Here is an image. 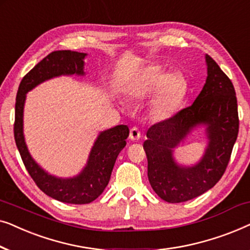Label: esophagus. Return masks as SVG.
Returning a JSON list of instances; mask_svg holds the SVG:
<instances>
[{
	"mask_svg": "<svg viewBox=\"0 0 250 250\" xmlns=\"http://www.w3.org/2000/svg\"><path fill=\"white\" fill-rule=\"evenodd\" d=\"M140 138H141V132H140V129L134 126V127L131 128V131H129V139L132 140V141H139Z\"/></svg>",
	"mask_w": 250,
	"mask_h": 250,
	"instance_id": "34e87169",
	"label": "esophagus"
}]
</instances>
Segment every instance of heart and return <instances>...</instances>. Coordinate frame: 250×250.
I'll use <instances>...</instances> for the list:
<instances>
[{
    "label": "heart",
    "mask_w": 250,
    "mask_h": 250,
    "mask_svg": "<svg viewBox=\"0 0 250 250\" xmlns=\"http://www.w3.org/2000/svg\"><path fill=\"white\" fill-rule=\"evenodd\" d=\"M157 88L153 107L157 114H169L183 93L184 84L176 74H164L158 66H150L129 85L128 93L134 99L148 97Z\"/></svg>",
    "instance_id": "b5f03b06"
}]
</instances>
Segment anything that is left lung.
<instances>
[{
	"mask_svg": "<svg viewBox=\"0 0 250 250\" xmlns=\"http://www.w3.org/2000/svg\"><path fill=\"white\" fill-rule=\"evenodd\" d=\"M206 61V83L193 104L150 126L148 140L143 143L149 182L167 203H183L211 189L223 176L238 138V104L233 84L208 54ZM199 124L208 125L210 142L207 153L196 167L176 166L172 149Z\"/></svg>",
	"mask_w": 250,
	"mask_h": 250,
	"instance_id": "1",
	"label": "left lung"
}]
</instances>
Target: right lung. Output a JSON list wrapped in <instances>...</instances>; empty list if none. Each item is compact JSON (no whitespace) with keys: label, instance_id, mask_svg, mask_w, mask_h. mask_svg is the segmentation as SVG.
<instances>
[{"label":"right lung","instance_id":"right-lung-1","mask_svg":"<svg viewBox=\"0 0 250 250\" xmlns=\"http://www.w3.org/2000/svg\"><path fill=\"white\" fill-rule=\"evenodd\" d=\"M86 53L70 50L54 51L41 60L20 82L16 98V115L13 133L17 148L21 156L27 172L36 186L47 196L66 204H90L104 192L108 186L115 162L126 146L129 129L126 125H118L102 132L95 141L87 165L74 179H57L44 172L30 157L22 134V112L26 93L49 78L60 75H83V59Z\"/></svg>","mask_w":250,"mask_h":250}]
</instances>
